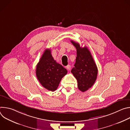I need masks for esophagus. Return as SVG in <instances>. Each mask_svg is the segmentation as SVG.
<instances>
[{
  "instance_id": "obj_1",
  "label": "esophagus",
  "mask_w": 130,
  "mask_h": 130,
  "mask_svg": "<svg viewBox=\"0 0 130 130\" xmlns=\"http://www.w3.org/2000/svg\"><path fill=\"white\" fill-rule=\"evenodd\" d=\"M66 69H67V70H69L71 69V66H70L69 65H68L67 66H66Z\"/></svg>"
}]
</instances>
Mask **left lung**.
<instances>
[{"label":"left lung","mask_w":130,"mask_h":130,"mask_svg":"<svg viewBox=\"0 0 130 130\" xmlns=\"http://www.w3.org/2000/svg\"><path fill=\"white\" fill-rule=\"evenodd\" d=\"M71 42L77 49L75 67L72 68L71 72L77 80L79 89L84 92L95 82L98 68L90 52L86 47L82 48L77 42L73 41H71Z\"/></svg>","instance_id":"8db88e82"}]
</instances>
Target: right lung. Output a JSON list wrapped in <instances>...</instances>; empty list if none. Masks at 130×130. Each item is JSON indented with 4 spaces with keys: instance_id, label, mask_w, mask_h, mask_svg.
Wrapping results in <instances>:
<instances>
[{
    "instance_id": "add662e5",
    "label": "right lung",
    "mask_w": 130,
    "mask_h": 130,
    "mask_svg": "<svg viewBox=\"0 0 130 130\" xmlns=\"http://www.w3.org/2000/svg\"><path fill=\"white\" fill-rule=\"evenodd\" d=\"M67 73L66 69L54 60L51 50L46 49L36 69V75L41 85L49 90L55 91Z\"/></svg>"
}]
</instances>
